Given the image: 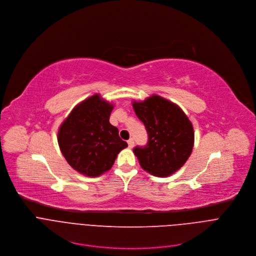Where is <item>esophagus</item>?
Masks as SVG:
<instances>
[{
	"label": "esophagus",
	"mask_w": 256,
	"mask_h": 256,
	"mask_svg": "<svg viewBox=\"0 0 256 256\" xmlns=\"http://www.w3.org/2000/svg\"><path fill=\"white\" fill-rule=\"evenodd\" d=\"M127 142H128V147L129 148H133L134 147V139L133 138L129 139Z\"/></svg>",
	"instance_id": "1"
}]
</instances>
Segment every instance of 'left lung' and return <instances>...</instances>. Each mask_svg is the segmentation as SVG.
I'll list each match as a JSON object with an SVG mask.
<instances>
[{"mask_svg": "<svg viewBox=\"0 0 256 256\" xmlns=\"http://www.w3.org/2000/svg\"><path fill=\"white\" fill-rule=\"evenodd\" d=\"M133 109L148 134L147 144L133 149L141 168L160 178L174 174L186 164L194 147L190 121L178 105L156 94L133 102Z\"/></svg>", "mask_w": 256, "mask_h": 256, "instance_id": "8db88e82", "label": "left lung"}]
</instances>
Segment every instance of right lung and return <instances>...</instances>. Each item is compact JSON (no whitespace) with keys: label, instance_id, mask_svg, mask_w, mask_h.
<instances>
[{"label":"right lung","instance_id":"add662e5","mask_svg":"<svg viewBox=\"0 0 256 256\" xmlns=\"http://www.w3.org/2000/svg\"><path fill=\"white\" fill-rule=\"evenodd\" d=\"M114 106L94 94L82 102L60 125L58 145L68 164L86 176H98L128 146L109 119Z\"/></svg>","mask_w":256,"mask_h":256}]
</instances>
